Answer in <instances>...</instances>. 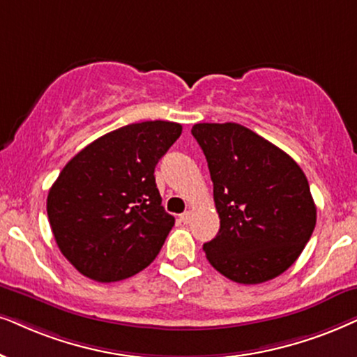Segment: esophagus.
Returning a JSON list of instances; mask_svg holds the SVG:
<instances>
[{
  "instance_id": "1",
  "label": "esophagus",
  "mask_w": 357,
  "mask_h": 357,
  "mask_svg": "<svg viewBox=\"0 0 357 357\" xmlns=\"http://www.w3.org/2000/svg\"><path fill=\"white\" fill-rule=\"evenodd\" d=\"M179 220H181L183 224H189V222H191V212H184V214L179 215Z\"/></svg>"
}]
</instances>
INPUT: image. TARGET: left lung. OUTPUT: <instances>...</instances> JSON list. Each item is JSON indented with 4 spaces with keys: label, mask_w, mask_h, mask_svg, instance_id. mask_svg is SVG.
<instances>
[{
    "label": "left lung",
    "mask_w": 357,
    "mask_h": 357,
    "mask_svg": "<svg viewBox=\"0 0 357 357\" xmlns=\"http://www.w3.org/2000/svg\"><path fill=\"white\" fill-rule=\"evenodd\" d=\"M220 219L207 260L243 285L268 282L303 252L317 224L308 179L296 161L238 123H196Z\"/></svg>",
    "instance_id": "8db88e82"
}]
</instances>
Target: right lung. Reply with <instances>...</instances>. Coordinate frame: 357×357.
<instances>
[{"mask_svg":"<svg viewBox=\"0 0 357 357\" xmlns=\"http://www.w3.org/2000/svg\"><path fill=\"white\" fill-rule=\"evenodd\" d=\"M181 132L163 120L121 126L61 171L47 194L49 224L62 255L85 277L119 282L155 260L174 225L155 166Z\"/></svg>","mask_w":357,"mask_h":357,"instance_id":"right-lung-1","label":"right lung"}]
</instances>
